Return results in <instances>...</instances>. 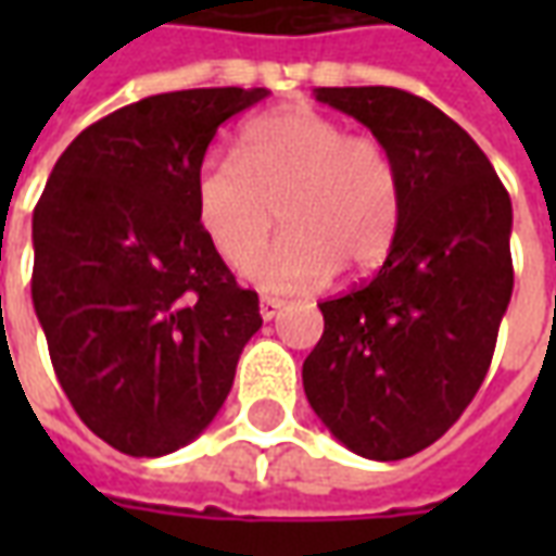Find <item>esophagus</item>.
Segmentation results:
<instances>
[{
  "mask_svg": "<svg viewBox=\"0 0 556 556\" xmlns=\"http://www.w3.org/2000/svg\"><path fill=\"white\" fill-rule=\"evenodd\" d=\"M282 306H286V303L279 301V298H262V301H258V315H262L265 321H270V318H277Z\"/></svg>",
  "mask_w": 556,
  "mask_h": 556,
  "instance_id": "obj_1",
  "label": "esophagus"
}]
</instances>
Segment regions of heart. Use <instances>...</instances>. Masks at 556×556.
Instances as JSON below:
<instances>
[{
  "label": "heart",
  "mask_w": 556,
  "mask_h": 556,
  "mask_svg": "<svg viewBox=\"0 0 556 556\" xmlns=\"http://www.w3.org/2000/svg\"><path fill=\"white\" fill-rule=\"evenodd\" d=\"M193 205L226 265H241L279 214L286 231L247 262V277L291 294L325 286L339 265L384 262L402 219V178L384 142L291 106L243 125L238 157L214 151L199 163Z\"/></svg>",
  "instance_id": "b5f03b06"
}]
</instances>
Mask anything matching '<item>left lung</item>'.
<instances>
[{"instance_id": "obj_1", "label": "left lung", "mask_w": 556, "mask_h": 556, "mask_svg": "<svg viewBox=\"0 0 556 556\" xmlns=\"http://www.w3.org/2000/svg\"><path fill=\"white\" fill-rule=\"evenodd\" d=\"M396 160L402 219L369 282L318 303L325 333L303 361L309 405L375 462L426 450L489 372L513 298V202L482 148L434 103L390 86L315 89Z\"/></svg>"}]
</instances>
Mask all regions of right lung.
Here are the masks:
<instances>
[{
  "instance_id": "right-lung-1",
  "label": "right lung",
  "mask_w": 556,
  "mask_h": 556,
  "mask_svg": "<svg viewBox=\"0 0 556 556\" xmlns=\"http://www.w3.org/2000/svg\"><path fill=\"white\" fill-rule=\"evenodd\" d=\"M267 89L151 94L86 127L31 217V303L79 419L118 453L199 438L262 327L195 223L193 178L217 127Z\"/></svg>"
}]
</instances>
